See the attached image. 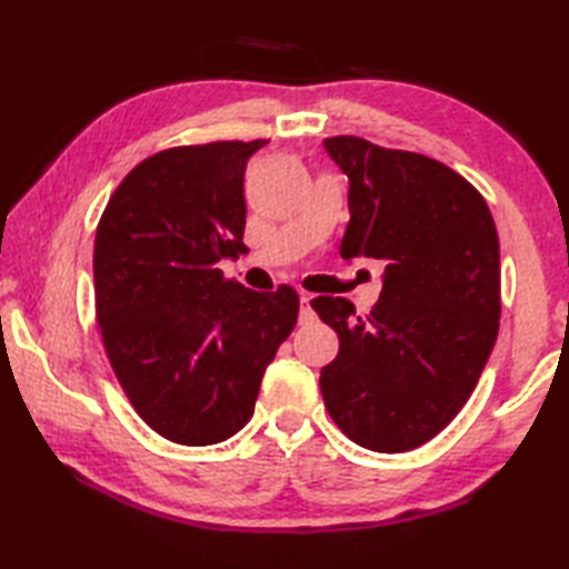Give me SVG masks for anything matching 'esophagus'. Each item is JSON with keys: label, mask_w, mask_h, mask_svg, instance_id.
Wrapping results in <instances>:
<instances>
[{"label": "esophagus", "mask_w": 569, "mask_h": 569, "mask_svg": "<svg viewBox=\"0 0 569 569\" xmlns=\"http://www.w3.org/2000/svg\"><path fill=\"white\" fill-rule=\"evenodd\" d=\"M310 303H312V296L310 293L300 296V322H303V325L316 320V310H312Z\"/></svg>", "instance_id": "esophagus-1"}]
</instances>
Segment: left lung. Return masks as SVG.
Segmentation results:
<instances>
[{"mask_svg": "<svg viewBox=\"0 0 569 569\" xmlns=\"http://www.w3.org/2000/svg\"><path fill=\"white\" fill-rule=\"evenodd\" d=\"M347 176L345 261H383L367 316L347 298H312L340 337L320 391L349 440L406 452L450 422L499 335L501 261L489 204L445 163L357 137L322 141Z\"/></svg>", "mask_w": 569, "mask_h": 569, "instance_id": "left-lung-1", "label": "left lung"}]
</instances>
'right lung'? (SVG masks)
<instances>
[{
    "label": "right lung",
    "instance_id": "obj_1",
    "mask_svg": "<svg viewBox=\"0 0 569 569\" xmlns=\"http://www.w3.org/2000/svg\"><path fill=\"white\" fill-rule=\"evenodd\" d=\"M266 141L151 156L104 208L94 303L112 369L151 430L214 445L247 426L266 367L293 332L298 293H257L217 263L244 253V171Z\"/></svg>",
    "mask_w": 569,
    "mask_h": 569
}]
</instances>
